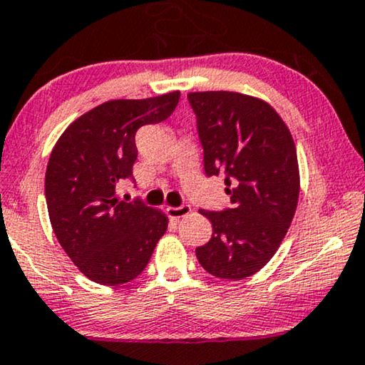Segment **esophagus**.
<instances>
[{
	"mask_svg": "<svg viewBox=\"0 0 365 365\" xmlns=\"http://www.w3.org/2000/svg\"><path fill=\"white\" fill-rule=\"evenodd\" d=\"M168 215L169 218H174V220H179V218H184L187 217V215L191 213V206L190 205H181L178 206V208H174V206H168Z\"/></svg>",
	"mask_w": 365,
	"mask_h": 365,
	"instance_id": "1",
	"label": "esophagus"
}]
</instances>
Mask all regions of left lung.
I'll return each mask as SVG.
<instances>
[{"label": "left lung", "mask_w": 365, "mask_h": 365, "mask_svg": "<svg viewBox=\"0 0 365 365\" xmlns=\"http://www.w3.org/2000/svg\"><path fill=\"white\" fill-rule=\"evenodd\" d=\"M206 175H225L230 208L200 210L213 225L196 257L206 272L240 281L264 267L286 237L299 197L289 128L259 98L233 91L190 93Z\"/></svg>", "instance_id": "1"}]
</instances>
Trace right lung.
Instances as JSON below:
<instances>
[{"instance_id":"add662e5","label":"right lung","mask_w":365,"mask_h":365,"mask_svg":"<svg viewBox=\"0 0 365 365\" xmlns=\"http://www.w3.org/2000/svg\"><path fill=\"white\" fill-rule=\"evenodd\" d=\"M179 98L173 91L106 101L73 121L53 147L45 173L48 218L66 254L98 284L137 277L168 230L162 211L116 200L115 187L133 178L137 130L169 118Z\"/></svg>"}]
</instances>
